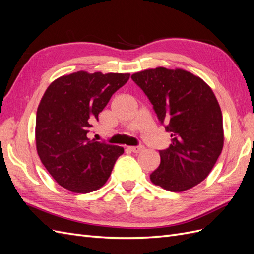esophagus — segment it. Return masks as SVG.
<instances>
[{"label": "esophagus", "instance_id": "34e87169", "mask_svg": "<svg viewBox=\"0 0 254 254\" xmlns=\"http://www.w3.org/2000/svg\"><path fill=\"white\" fill-rule=\"evenodd\" d=\"M129 149L131 150L132 152H134V153H140V152L144 151L145 147H144L143 145H139V146H133V147H129Z\"/></svg>", "mask_w": 254, "mask_h": 254}]
</instances>
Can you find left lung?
Wrapping results in <instances>:
<instances>
[{
  "label": "left lung",
  "mask_w": 254,
  "mask_h": 254,
  "mask_svg": "<svg viewBox=\"0 0 254 254\" xmlns=\"http://www.w3.org/2000/svg\"><path fill=\"white\" fill-rule=\"evenodd\" d=\"M171 133L170 147L159 150L161 163L150 175L156 186L183 191L203 181L224 146L222 114L212 89L198 76L156 67L131 75Z\"/></svg>",
  "instance_id": "obj_1"
}]
</instances>
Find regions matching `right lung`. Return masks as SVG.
I'll return each mask as SVG.
<instances>
[{"label":"right lung","instance_id":"add662e5","mask_svg":"<svg viewBox=\"0 0 254 254\" xmlns=\"http://www.w3.org/2000/svg\"><path fill=\"white\" fill-rule=\"evenodd\" d=\"M130 74L83 71L53 81L36 118V146L42 164L56 182L74 193L102 188L124 148L90 140L92 123Z\"/></svg>","mask_w":254,"mask_h":254}]
</instances>
